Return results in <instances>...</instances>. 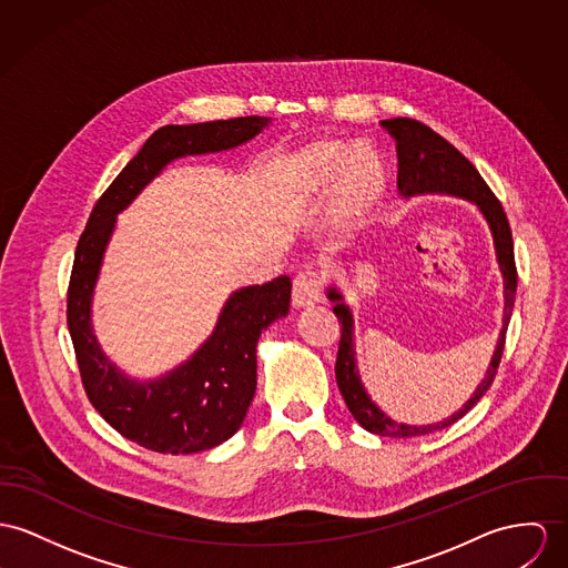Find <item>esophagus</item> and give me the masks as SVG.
<instances>
[{
  "instance_id": "obj_1",
  "label": "esophagus",
  "mask_w": 568,
  "mask_h": 568,
  "mask_svg": "<svg viewBox=\"0 0 568 568\" xmlns=\"http://www.w3.org/2000/svg\"><path fill=\"white\" fill-rule=\"evenodd\" d=\"M320 294H322V278L317 276V272L313 270H305V272H298V276L294 278V305L298 308H305V306H313L320 301Z\"/></svg>"
}]
</instances>
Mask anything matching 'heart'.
I'll return each instance as SVG.
<instances>
[{"mask_svg": "<svg viewBox=\"0 0 568 568\" xmlns=\"http://www.w3.org/2000/svg\"><path fill=\"white\" fill-rule=\"evenodd\" d=\"M292 196L296 203L320 201L331 190L337 231L354 237L361 224L374 214L387 192V164L372 142L346 144L342 140H317L294 160Z\"/></svg>", "mask_w": 568, "mask_h": 568, "instance_id": "obj_1", "label": "heart"}]
</instances>
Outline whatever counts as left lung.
Wrapping results in <instances>:
<instances>
[{
	"label": "left lung",
	"mask_w": 568,
	"mask_h": 568,
	"mask_svg": "<svg viewBox=\"0 0 568 568\" xmlns=\"http://www.w3.org/2000/svg\"><path fill=\"white\" fill-rule=\"evenodd\" d=\"M381 128L387 131L395 140L397 149V192L404 201L417 199V196H428V194H440V196H454L469 201L476 205L480 212L481 219L486 222L490 237H493V248H495V262L501 274V285H504V313H501V328L497 335V344L493 349L490 363L486 367V374L481 378L480 385L471 397L449 417L435 422V424H404L395 422L389 417L365 389L361 372H358V361H356V337H354V313L346 305V294L337 287V283H331L326 287V298L333 306V313L342 322V339H339V349H337V363H335V378L337 387L346 399L352 417L369 433L381 435V437L406 438L419 437V435H430L443 430L452 424H456L465 413H469L478 402L481 395L488 392L493 385V378L497 374L501 352H504V342H506V331L513 317V306H515V294H517V267H515V246H513V233L510 224L504 214L501 203L495 199L486 181L481 179L478 169L454 146L449 144L437 131L426 128L419 121L413 119H389L381 121Z\"/></svg>",
	"instance_id": "obj_1"
}]
</instances>
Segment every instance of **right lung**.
Returning <instances> with one entry per match:
<instances>
[{
	"mask_svg": "<svg viewBox=\"0 0 568 568\" xmlns=\"http://www.w3.org/2000/svg\"><path fill=\"white\" fill-rule=\"evenodd\" d=\"M272 119L242 116L155 131L97 201L75 251L67 322L88 399L123 437L162 454H194L233 437L257 389V344L263 331L290 313L292 278L240 287L220 308L212 335L166 374L135 378L101 348L92 301L116 219L138 194L183 158L237 149Z\"/></svg>",
	"mask_w": 568,
	"mask_h": 568,
	"instance_id": "add662e5",
	"label": "right lung"
}]
</instances>
